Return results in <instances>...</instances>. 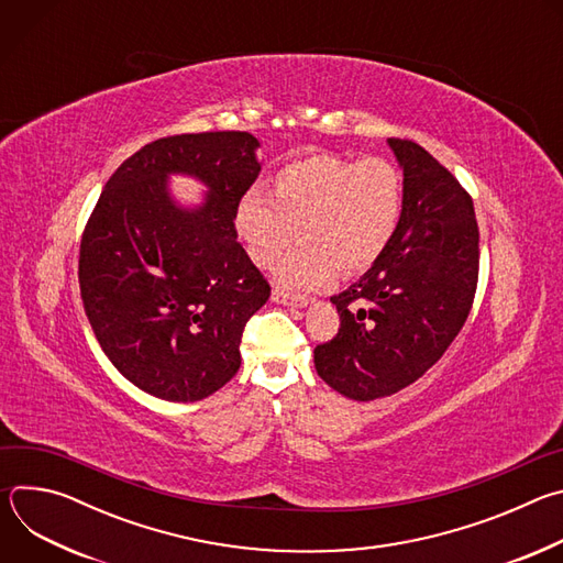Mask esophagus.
<instances>
[{
  "label": "esophagus",
  "instance_id": "1",
  "mask_svg": "<svg viewBox=\"0 0 563 563\" xmlns=\"http://www.w3.org/2000/svg\"><path fill=\"white\" fill-rule=\"evenodd\" d=\"M272 300L278 305H291V307H307L309 298L300 296V294H287L283 289H274L272 291Z\"/></svg>",
  "mask_w": 563,
  "mask_h": 563
}]
</instances>
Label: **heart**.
<instances>
[{"label":"heart","mask_w":563,"mask_h":563,"mask_svg":"<svg viewBox=\"0 0 563 563\" xmlns=\"http://www.w3.org/2000/svg\"><path fill=\"white\" fill-rule=\"evenodd\" d=\"M404 213V178L383 157L354 163L330 153L309 155L283 167L274 191L250 189L233 216L235 233L250 258L276 265L285 287H323L339 269L343 276L367 272L389 247Z\"/></svg>","instance_id":"heart-1"}]
</instances>
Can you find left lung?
Segmentation results:
<instances>
[{
  "label": "left lung",
  "mask_w": 563,
  "mask_h": 563,
  "mask_svg": "<svg viewBox=\"0 0 563 563\" xmlns=\"http://www.w3.org/2000/svg\"><path fill=\"white\" fill-rule=\"evenodd\" d=\"M404 169V213L389 247L332 296L341 330L313 365L354 400L389 396L421 378L470 313L478 278V227L459 180L412 140H387Z\"/></svg>",
  "instance_id": "left-lung-1"
}]
</instances>
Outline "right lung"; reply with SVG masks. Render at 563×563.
<instances>
[{"label":"right lung","instance_id":"right-lung-1","mask_svg":"<svg viewBox=\"0 0 563 563\" xmlns=\"http://www.w3.org/2000/svg\"><path fill=\"white\" fill-rule=\"evenodd\" d=\"M247 131L159 137L109 178L79 245V291L96 339L142 391L191 404L231 380L247 320L269 285L238 243L235 207L256 183ZM172 175L206 200L183 208Z\"/></svg>","mask_w":563,"mask_h":563}]
</instances>
